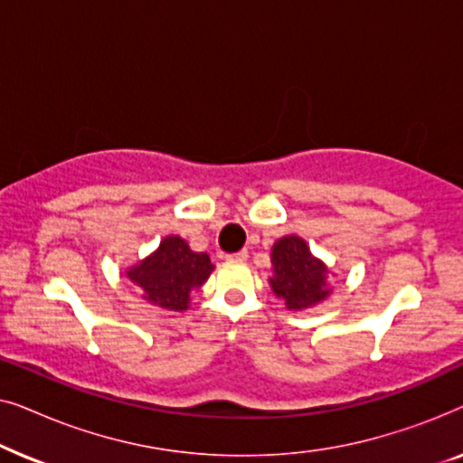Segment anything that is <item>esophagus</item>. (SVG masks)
<instances>
[{
  "label": "esophagus",
  "instance_id": "1",
  "mask_svg": "<svg viewBox=\"0 0 463 463\" xmlns=\"http://www.w3.org/2000/svg\"><path fill=\"white\" fill-rule=\"evenodd\" d=\"M230 261H246L249 259V250H238V252H232V255H227Z\"/></svg>",
  "mask_w": 463,
  "mask_h": 463
}]
</instances>
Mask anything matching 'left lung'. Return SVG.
Segmentation results:
<instances>
[{"label":"left lung","instance_id":"1","mask_svg":"<svg viewBox=\"0 0 463 463\" xmlns=\"http://www.w3.org/2000/svg\"><path fill=\"white\" fill-rule=\"evenodd\" d=\"M271 288L287 301L288 309H306L328 295L325 263L312 257L301 238L278 240L271 249Z\"/></svg>","mask_w":463,"mask_h":463}]
</instances>
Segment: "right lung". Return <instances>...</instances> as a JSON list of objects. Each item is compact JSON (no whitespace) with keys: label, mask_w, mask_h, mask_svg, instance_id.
I'll return each mask as SVG.
<instances>
[{"label":"right lung","mask_w":463,"mask_h":463,"mask_svg":"<svg viewBox=\"0 0 463 463\" xmlns=\"http://www.w3.org/2000/svg\"><path fill=\"white\" fill-rule=\"evenodd\" d=\"M214 265L206 252H194L179 236L164 238L154 255L135 265L128 278L143 290L151 306L183 312L189 293L202 287Z\"/></svg>","instance_id":"obj_1"}]
</instances>
